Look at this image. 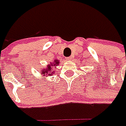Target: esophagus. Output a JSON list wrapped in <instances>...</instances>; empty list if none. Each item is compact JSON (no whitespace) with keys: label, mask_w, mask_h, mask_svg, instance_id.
Masks as SVG:
<instances>
[{"label":"esophagus","mask_w":126,"mask_h":126,"mask_svg":"<svg viewBox=\"0 0 126 126\" xmlns=\"http://www.w3.org/2000/svg\"><path fill=\"white\" fill-rule=\"evenodd\" d=\"M72 59H73L72 56H70V57H66V60L67 61H70V60H72Z\"/></svg>","instance_id":"34e87169"}]
</instances>
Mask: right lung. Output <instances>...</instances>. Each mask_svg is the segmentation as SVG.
I'll list each match as a JSON object with an SVG mask.
<instances>
[{
    "label": "right lung",
    "mask_w": 126,
    "mask_h": 126,
    "mask_svg": "<svg viewBox=\"0 0 126 126\" xmlns=\"http://www.w3.org/2000/svg\"><path fill=\"white\" fill-rule=\"evenodd\" d=\"M58 64H59V61H58V60H55V62L53 64L51 63V65L47 66V67H46V69H42L41 72H40L41 75H46V76H51V75H52L54 74V72H52L53 69H52V67H51V66H52L53 65H54V66H57V65H58Z\"/></svg>",
    "instance_id": "1"
}]
</instances>
